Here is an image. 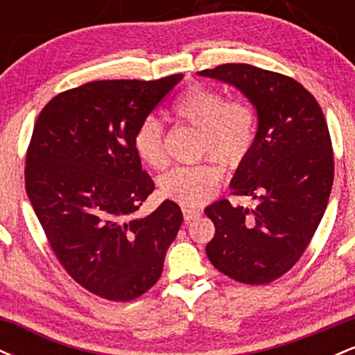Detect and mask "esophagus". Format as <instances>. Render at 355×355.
<instances>
[{"label": "esophagus", "instance_id": "esophagus-1", "mask_svg": "<svg viewBox=\"0 0 355 355\" xmlns=\"http://www.w3.org/2000/svg\"><path fill=\"white\" fill-rule=\"evenodd\" d=\"M182 211H183V218H185V223H190L191 220H195L202 215L200 210H195L191 209V207H185V205L182 207Z\"/></svg>", "mask_w": 355, "mask_h": 355}]
</instances>
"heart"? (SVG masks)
<instances>
[{
    "label": "heart",
    "instance_id": "obj_1",
    "mask_svg": "<svg viewBox=\"0 0 355 355\" xmlns=\"http://www.w3.org/2000/svg\"><path fill=\"white\" fill-rule=\"evenodd\" d=\"M172 115L198 132V152L211 153L227 165H237L247 157L255 141L257 118L242 100H225L218 89L202 83L187 87L172 105ZM133 148L141 162L153 168L166 164L164 128L155 118H146L133 135ZM222 172L211 160L177 166L158 182L165 198L185 207L209 202L218 189Z\"/></svg>",
    "mask_w": 355,
    "mask_h": 355
}]
</instances>
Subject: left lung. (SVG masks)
<instances>
[{
    "mask_svg": "<svg viewBox=\"0 0 355 355\" xmlns=\"http://www.w3.org/2000/svg\"><path fill=\"white\" fill-rule=\"evenodd\" d=\"M235 87L257 110L255 141L230 187L254 209L218 200L205 209L215 225L207 255L237 282H274L295 266L327 207L334 155L324 113L299 81L245 63L198 71Z\"/></svg>",
    "mask_w": 355,
    "mask_h": 355,
    "instance_id": "1",
    "label": "left lung"
}]
</instances>
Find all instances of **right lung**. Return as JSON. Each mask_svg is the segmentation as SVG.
<instances>
[{
	"label": "right lung",
	"instance_id": "1",
	"mask_svg": "<svg viewBox=\"0 0 355 355\" xmlns=\"http://www.w3.org/2000/svg\"><path fill=\"white\" fill-rule=\"evenodd\" d=\"M182 78L89 81L51 98L35 123L28 198L64 270L101 299L152 288L183 222L172 200L135 217L155 183L133 148L138 125Z\"/></svg>",
	"mask_w": 355,
	"mask_h": 355
}]
</instances>
